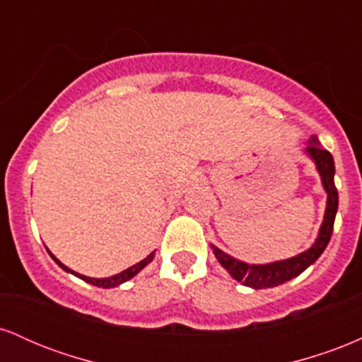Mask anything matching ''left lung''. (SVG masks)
I'll return each mask as SVG.
<instances>
[{"mask_svg":"<svg viewBox=\"0 0 362 362\" xmlns=\"http://www.w3.org/2000/svg\"><path fill=\"white\" fill-rule=\"evenodd\" d=\"M306 153L313 158L317 170L322 177V184L327 190V211L325 218H323L322 228H320V233L317 242L311 245L306 252L300 253V255L293 257V259L281 260V262H272V264L265 265H248L245 262H240L233 259V257L226 255V253L214 248L216 259L219 260V264L226 269L236 281L242 282V284L248 286L253 289H265V288H274V286L284 284L293 279V277L300 276V274L308 269L315 260L322 255L323 250L327 248L328 242H330L332 231H334V221L335 214H337L339 207V194L335 189V165L334 158L327 149L320 148L317 143V138H311L310 146L306 148Z\"/></svg>","mask_w":362,"mask_h":362,"instance_id":"obj_1","label":"left lung"}]
</instances>
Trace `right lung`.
<instances>
[{"instance_id": "add662e5", "label": "right lung", "mask_w": 362, "mask_h": 362, "mask_svg": "<svg viewBox=\"0 0 362 362\" xmlns=\"http://www.w3.org/2000/svg\"><path fill=\"white\" fill-rule=\"evenodd\" d=\"M51 253V252H49ZM51 257L54 260H56V264L59 265V267H62L64 269L66 272H71V274H74V276H78L80 277V279H83L85 282H90V284H93V286H98V288H115V286H119V284H122V282H126V281H129V279H132V277L136 276V274H138L141 269L143 267H146V265L149 264V262L153 260V257H155V252H151L149 253V255L146 257V259L144 260H141V262H138V264L136 265H132V267H129V269H126V271H122L120 274H117V276H112V277H105V279H93V277H86V276H80V274L78 272H73L71 269H68L66 267L64 264H61L59 260L56 259V257L52 255L51 253Z\"/></svg>"}]
</instances>
